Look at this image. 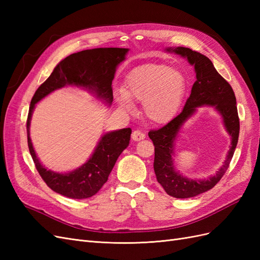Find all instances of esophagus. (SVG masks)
Masks as SVG:
<instances>
[{"mask_svg":"<svg viewBox=\"0 0 260 260\" xmlns=\"http://www.w3.org/2000/svg\"><path fill=\"white\" fill-rule=\"evenodd\" d=\"M132 140H135V141H141V140H143L144 138H145V135L144 133L142 132V131H140V130H135L132 132Z\"/></svg>","mask_w":260,"mask_h":260,"instance_id":"obj_1","label":"esophagus"}]
</instances>
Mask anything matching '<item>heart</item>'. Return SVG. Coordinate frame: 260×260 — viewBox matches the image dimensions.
I'll return each mask as SVG.
<instances>
[{"label":"heart","mask_w":260,"mask_h":260,"mask_svg":"<svg viewBox=\"0 0 260 260\" xmlns=\"http://www.w3.org/2000/svg\"><path fill=\"white\" fill-rule=\"evenodd\" d=\"M186 81L182 73L166 65H144L127 76L123 93L117 96L123 112L133 111L131 101L144 102V114L155 123H166L177 114Z\"/></svg>","instance_id":"b5f03b06"}]
</instances>
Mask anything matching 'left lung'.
Listing matches in <instances>:
<instances>
[{"label": "left lung", "instance_id": "8db88e82", "mask_svg": "<svg viewBox=\"0 0 260 260\" xmlns=\"http://www.w3.org/2000/svg\"><path fill=\"white\" fill-rule=\"evenodd\" d=\"M167 51L186 57L188 62L194 65L196 80L183 111L161 128L149 131L148 137L155 146L154 171L158 183L168 195L176 199H188L209 191L225 174L238 144L240 119L237 99L231 85L217 72L208 57L182 46L167 49ZM202 105L214 106L223 115L226 128L232 136V147L225 165L215 176L205 180H190L174 171L172 161L173 142L180 125L194 111L196 107Z\"/></svg>", "mask_w": 260, "mask_h": 260}]
</instances>
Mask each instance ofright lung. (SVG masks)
<instances>
[{
	"label": "right lung",
	"mask_w": 260,
	"mask_h": 260,
	"mask_svg": "<svg viewBox=\"0 0 260 260\" xmlns=\"http://www.w3.org/2000/svg\"><path fill=\"white\" fill-rule=\"evenodd\" d=\"M128 49L100 48L69 55L60 60L31 100L27 118L28 147L35 166L44 182L54 192L69 199L82 200L95 195L107 181L118 157L129 145L131 129L124 128L102 137L91 158L69 174H57L45 169L39 161L30 140L29 125L36 103L54 90L67 84L82 86L95 92L111 103L112 81L118 64L124 59Z\"/></svg>",
	"instance_id": "1"
}]
</instances>
